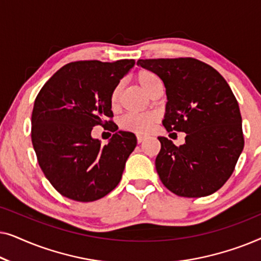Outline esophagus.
I'll return each mask as SVG.
<instances>
[{
	"label": "esophagus",
	"mask_w": 261,
	"mask_h": 261,
	"mask_svg": "<svg viewBox=\"0 0 261 261\" xmlns=\"http://www.w3.org/2000/svg\"><path fill=\"white\" fill-rule=\"evenodd\" d=\"M137 140H138L139 144H141L142 141H145V140H146V137H144V135H138V137H137Z\"/></svg>",
	"instance_id": "1"
}]
</instances>
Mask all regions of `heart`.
I'll list each match as a JSON object with an SVG mask.
<instances>
[{
    "instance_id": "1",
    "label": "heart",
    "mask_w": 261,
    "mask_h": 261,
    "mask_svg": "<svg viewBox=\"0 0 261 261\" xmlns=\"http://www.w3.org/2000/svg\"><path fill=\"white\" fill-rule=\"evenodd\" d=\"M137 81L142 90L149 94L153 87L160 83L159 77L148 70H141L137 73ZM119 101V88H115L110 95V106L115 108ZM158 121V116L154 113L145 114H127L121 117L119 126L122 130L130 132L135 134H147L153 129Z\"/></svg>"
}]
</instances>
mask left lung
I'll use <instances>...</instances> for the list:
<instances>
[{"mask_svg":"<svg viewBox=\"0 0 261 261\" xmlns=\"http://www.w3.org/2000/svg\"><path fill=\"white\" fill-rule=\"evenodd\" d=\"M164 82L167 103L163 124L184 132L185 144L167 138L155 159L160 180L181 197H204L229 179L244 149L242 119L226 80L195 58L139 59Z\"/></svg>","mask_w":261,"mask_h":261,"instance_id":"left-lung-1","label":"left lung"}]
</instances>
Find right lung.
<instances>
[{"label":"right lung","mask_w":261,"mask_h":261,"mask_svg":"<svg viewBox=\"0 0 261 261\" xmlns=\"http://www.w3.org/2000/svg\"><path fill=\"white\" fill-rule=\"evenodd\" d=\"M134 64L133 59L69 63L39 91L32 113V144L45 177L60 195L92 202L120 183L137 137L117 130L110 95ZM98 124L114 132L108 144L91 137Z\"/></svg>","instance_id":"1"}]
</instances>
